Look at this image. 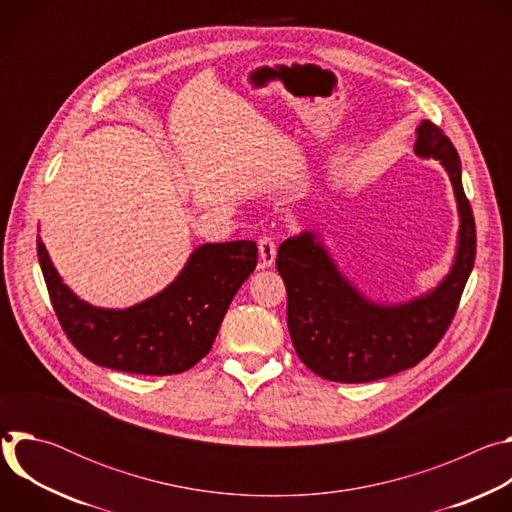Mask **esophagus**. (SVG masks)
Wrapping results in <instances>:
<instances>
[{
  "instance_id": "34e87169",
  "label": "esophagus",
  "mask_w": 512,
  "mask_h": 512,
  "mask_svg": "<svg viewBox=\"0 0 512 512\" xmlns=\"http://www.w3.org/2000/svg\"><path fill=\"white\" fill-rule=\"evenodd\" d=\"M275 255H277V247L273 237L263 235L259 239V257H261V267H271L275 263Z\"/></svg>"
}]
</instances>
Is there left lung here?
Segmentation results:
<instances>
[{"mask_svg":"<svg viewBox=\"0 0 512 512\" xmlns=\"http://www.w3.org/2000/svg\"><path fill=\"white\" fill-rule=\"evenodd\" d=\"M415 154L446 168L460 214L452 271L429 294L397 306L364 298L338 271L314 233L279 245L277 271L287 291V328L302 362L336 383H371L415 367L446 334L476 259V225L450 137L431 121L417 127Z\"/></svg>","mask_w":512,"mask_h":512,"instance_id":"left-lung-1","label":"left lung"}]
</instances>
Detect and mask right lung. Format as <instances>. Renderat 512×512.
Segmentation results:
<instances>
[{"label": "right lung", "mask_w": 512, "mask_h": 512, "mask_svg": "<svg viewBox=\"0 0 512 512\" xmlns=\"http://www.w3.org/2000/svg\"><path fill=\"white\" fill-rule=\"evenodd\" d=\"M38 261L56 318L83 356L113 371L164 377L192 369L208 354L235 294L257 265V245H200L166 289L127 310L79 300L62 283L40 239Z\"/></svg>", "instance_id": "right-lung-1"}]
</instances>
